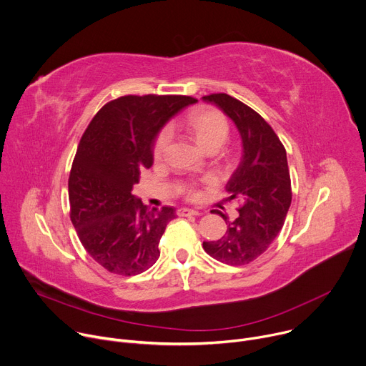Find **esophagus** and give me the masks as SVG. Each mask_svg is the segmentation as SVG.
<instances>
[{"mask_svg": "<svg viewBox=\"0 0 366 366\" xmlns=\"http://www.w3.org/2000/svg\"><path fill=\"white\" fill-rule=\"evenodd\" d=\"M199 213L197 210H192V208H179L178 210V216L179 217H189V216H198Z\"/></svg>", "mask_w": 366, "mask_h": 366, "instance_id": "esophagus-1", "label": "esophagus"}]
</instances>
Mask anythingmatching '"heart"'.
<instances>
[{"instance_id": "1", "label": "heart", "mask_w": 366, "mask_h": 366, "mask_svg": "<svg viewBox=\"0 0 366 366\" xmlns=\"http://www.w3.org/2000/svg\"><path fill=\"white\" fill-rule=\"evenodd\" d=\"M185 127L195 139L198 146L205 152L219 150L229 137V123L216 109H198L188 114ZM171 140L168 129L162 130L153 144V158L158 161L167 152Z\"/></svg>"}]
</instances>
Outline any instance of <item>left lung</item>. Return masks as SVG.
Here are the masks:
<instances>
[{
    "label": "left lung",
    "instance_id": "8db88e82",
    "mask_svg": "<svg viewBox=\"0 0 366 366\" xmlns=\"http://www.w3.org/2000/svg\"><path fill=\"white\" fill-rule=\"evenodd\" d=\"M202 101L219 107L236 126L242 139V159L230 177L229 199L242 202L239 217L226 224V234L204 242V250L227 265H244L262 254L281 232L291 205L287 152L272 127L254 110L227 94H212Z\"/></svg>",
    "mask_w": 366,
    "mask_h": 366
}]
</instances>
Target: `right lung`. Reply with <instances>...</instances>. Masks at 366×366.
<instances>
[{"mask_svg":"<svg viewBox=\"0 0 366 366\" xmlns=\"http://www.w3.org/2000/svg\"><path fill=\"white\" fill-rule=\"evenodd\" d=\"M194 102L185 95H124L107 102L81 137L68 182L71 220L88 254L113 274H142L161 254L175 208L149 212L132 189L153 165L161 129Z\"/></svg>","mask_w":366,"mask_h":366,"instance_id":"obj_1","label":"right lung"}]
</instances>
